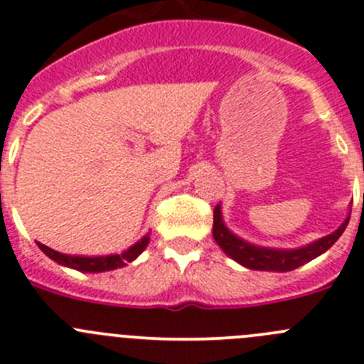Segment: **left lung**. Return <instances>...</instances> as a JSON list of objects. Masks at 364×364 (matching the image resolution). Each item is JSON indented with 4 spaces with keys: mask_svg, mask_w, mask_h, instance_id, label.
Instances as JSON below:
<instances>
[{
    "mask_svg": "<svg viewBox=\"0 0 364 364\" xmlns=\"http://www.w3.org/2000/svg\"><path fill=\"white\" fill-rule=\"evenodd\" d=\"M348 220H350V215H346V219L343 220L341 226L336 232L328 233V235L321 237V239L314 240V242L307 244V246L294 247V250H280V247L257 246V244H251L247 240L240 239L239 235H235L224 224L223 210H220V205H217L215 210H213L212 233L220 250L228 255L230 259L239 262L240 266L255 271H277V273H285V271L296 269V267L314 260L316 257L323 255L341 237Z\"/></svg>",
    "mask_w": 364,
    "mask_h": 364,
    "instance_id": "left-lung-1",
    "label": "left lung"
}]
</instances>
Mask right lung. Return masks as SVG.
I'll list each match as a JSON object with an SVG mask.
<instances>
[{
    "label": "right lung",
    "instance_id": "obj_1",
    "mask_svg": "<svg viewBox=\"0 0 364 364\" xmlns=\"http://www.w3.org/2000/svg\"><path fill=\"white\" fill-rule=\"evenodd\" d=\"M151 237L144 235L138 242H134L132 246H129L127 250H124L122 253L114 255H105V257H80V255H66L59 253V251L52 250V247L44 246V244L37 242V246L41 247L48 259H52L53 262H57L59 266L70 267V269L82 271V273H104V271H113L125 267L129 262L136 260L144 253V250L147 247Z\"/></svg>",
    "mask_w": 364,
    "mask_h": 364
}]
</instances>
